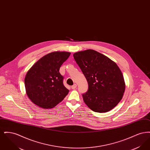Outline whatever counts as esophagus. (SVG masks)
<instances>
[{
	"instance_id": "esophagus-1",
	"label": "esophagus",
	"mask_w": 150,
	"mask_h": 150,
	"mask_svg": "<svg viewBox=\"0 0 150 150\" xmlns=\"http://www.w3.org/2000/svg\"><path fill=\"white\" fill-rule=\"evenodd\" d=\"M77 87V85L76 84H74L73 86H71V88L72 89H75Z\"/></svg>"
}]
</instances>
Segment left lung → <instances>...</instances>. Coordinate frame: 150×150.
<instances>
[{"label":"left lung","instance_id":"obj_1","mask_svg":"<svg viewBox=\"0 0 150 150\" xmlns=\"http://www.w3.org/2000/svg\"><path fill=\"white\" fill-rule=\"evenodd\" d=\"M88 83L83 94L84 102L92 111L106 112L121 100L125 83L120 69L114 61L93 50L80 51L73 54Z\"/></svg>","mask_w":150,"mask_h":150}]
</instances>
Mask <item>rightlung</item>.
<instances>
[{
  "mask_svg": "<svg viewBox=\"0 0 150 150\" xmlns=\"http://www.w3.org/2000/svg\"><path fill=\"white\" fill-rule=\"evenodd\" d=\"M68 52H53L36 62L25 78L26 92L34 104L48 109L64 99L69 91L64 86V77L59 70L70 56Z\"/></svg>",
  "mask_w": 150,
  "mask_h": 150,
  "instance_id": "add662e5",
  "label": "right lung"
}]
</instances>
